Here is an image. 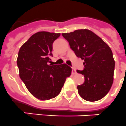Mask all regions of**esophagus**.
I'll return each mask as SVG.
<instances>
[{"label":"esophagus","instance_id":"1","mask_svg":"<svg viewBox=\"0 0 126 126\" xmlns=\"http://www.w3.org/2000/svg\"><path fill=\"white\" fill-rule=\"evenodd\" d=\"M72 74L73 75H74V74H76V70H75L74 68H72Z\"/></svg>","mask_w":126,"mask_h":126}]
</instances>
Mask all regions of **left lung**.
Segmentation results:
<instances>
[{
  "mask_svg": "<svg viewBox=\"0 0 126 126\" xmlns=\"http://www.w3.org/2000/svg\"><path fill=\"white\" fill-rule=\"evenodd\" d=\"M62 35L76 56L84 61V70H77L84 77V83L78 86L79 95L90 102L102 99L113 82L115 60L110 47L88 29H78Z\"/></svg>",
  "mask_w": 126,
  "mask_h": 126,
  "instance_id": "obj_1",
  "label": "left lung"
}]
</instances>
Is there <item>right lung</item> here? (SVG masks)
I'll return each instance as SVG.
<instances>
[{
	"label": "right lung",
	"mask_w": 126,
	"mask_h": 126,
	"mask_svg": "<svg viewBox=\"0 0 126 126\" xmlns=\"http://www.w3.org/2000/svg\"><path fill=\"white\" fill-rule=\"evenodd\" d=\"M60 33L41 31L34 34L18 52L19 76L34 97L49 100L58 95L72 68L66 64L48 65L52 44Z\"/></svg>",
	"instance_id": "right-lung-1"
}]
</instances>
